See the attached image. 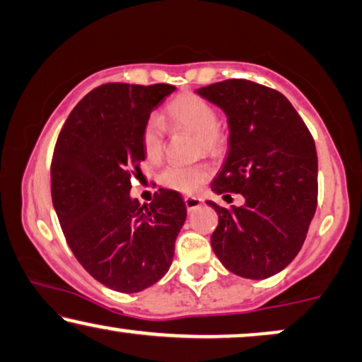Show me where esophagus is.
Here are the masks:
<instances>
[{
    "label": "esophagus",
    "mask_w": 362,
    "mask_h": 362,
    "mask_svg": "<svg viewBox=\"0 0 362 362\" xmlns=\"http://www.w3.org/2000/svg\"><path fill=\"white\" fill-rule=\"evenodd\" d=\"M184 202H185L187 210H195L202 205V199H199V197H185Z\"/></svg>",
    "instance_id": "obj_1"
}]
</instances>
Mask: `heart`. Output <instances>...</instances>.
Listing matches in <instances>:
<instances>
[{"label":"heart","instance_id":"heart-1","mask_svg":"<svg viewBox=\"0 0 362 362\" xmlns=\"http://www.w3.org/2000/svg\"><path fill=\"white\" fill-rule=\"evenodd\" d=\"M167 115L178 127L194 132L197 136V148L214 153L225 146V134L216 125L215 109L195 94H182L167 105ZM142 146L148 160L156 162L163 153V122L158 117L147 120L142 134ZM210 167L205 163L195 165H180L172 163L165 167L158 177L163 187L172 190L192 194L200 189V185L209 178Z\"/></svg>","mask_w":362,"mask_h":362}]
</instances>
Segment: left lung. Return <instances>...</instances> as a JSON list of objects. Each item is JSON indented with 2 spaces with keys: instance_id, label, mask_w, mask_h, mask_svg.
Wrapping results in <instances>:
<instances>
[{
  "instance_id": "obj_1",
  "label": "left lung",
  "mask_w": 362,
  "mask_h": 362,
  "mask_svg": "<svg viewBox=\"0 0 362 362\" xmlns=\"http://www.w3.org/2000/svg\"><path fill=\"white\" fill-rule=\"evenodd\" d=\"M228 122V152L211 190L242 206L218 214L211 248L228 272L264 279L285 269L305 243L317 204V156L306 124L278 90L245 79L197 89Z\"/></svg>"
}]
</instances>
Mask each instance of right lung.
<instances>
[{
  "instance_id": "obj_1",
  "label": "right lung",
  "mask_w": 362,
  "mask_h": 362,
  "mask_svg": "<svg viewBox=\"0 0 362 362\" xmlns=\"http://www.w3.org/2000/svg\"><path fill=\"white\" fill-rule=\"evenodd\" d=\"M170 84L112 83L72 109L51 163L52 205L67 245L90 276L120 293L157 283L172 264L187 206L160 189L151 205L131 197V178L146 160L142 134Z\"/></svg>"
}]
</instances>
